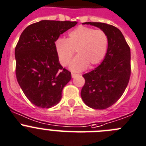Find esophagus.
I'll use <instances>...</instances> for the list:
<instances>
[{"label": "esophagus", "mask_w": 146, "mask_h": 146, "mask_svg": "<svg viewBox=\"0 0 146 146\" xmlns=\"http://www.w3.org/2000/svg\"><path fill=\"white\" fill-rule=\"evenodd\" d=\"M78 76V74H76V73H71V76H72V78H75V77H76V76Z\"/></svg>", "instance_id": "1"}]
</instances>
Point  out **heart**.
I'll return each mask as SVG.
<instances>
[{
  "instance_id": "obj_1",
  "label": "heart",
  "mask_w": 146,
  "mask_h": 146,
  "mask_svg": "<svg viewBox=\"0 0 146 146\" xmlns=\"http://www.w3.org/2000/svg\"><path fill=\"white\" fill-rule=\"evenodd\" d=\"M109 39L102 30L80 26L68 34L66 39L58 38L54 42V50L58 61L67 66L74 54L77 56L70 62L69 68L73 72H81L90 66L100 63L108 50Z\"/></svg>"
}]
</instances>
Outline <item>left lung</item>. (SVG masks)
Masks as SVG:
<instances>
[{
    "instance_id": "left-lung-1",
    "label": "left lung",
    "mask_w": 146,
    "mask_h": 146,
    "mask_svg": "<svg viewBox=\"0 0 146 146\" xmlns=\"http://www.w3.org/2000/svg\"><path fill=\"white\" fill-rule=\"evenodd\" d=\"M98 27L107 34L109 45L102 63L83 75L85 84L81 96L88 107L104 110L122 96L130 77V49L120 30L100 22H85Z\"/></svg>"
}]
</instances>
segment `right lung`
Wrapping results in <instances>:
<instances>
[{
    "mask_svg": "<svg viewBox=\"0 0 146 146\" xmlns=\"http://www.w3.org/2000/svg\"><path fill=\"white\" fill-rule=\"evenodd\" d=\"M77 21L42 20L23 31L15 48L17 81L35 106L50 108L62 98L71 73L60 64L54 42Z\"/></svg>",
    "mask_w": 146,
    "mask_h": 146,
    "instance_id": "obj_1",
    "label": "right lung"
}]
</instances>
